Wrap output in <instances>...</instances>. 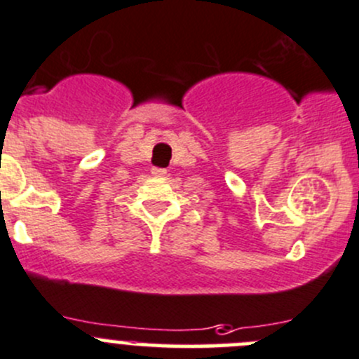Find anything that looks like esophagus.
<instances>
[{
  "label": "esophagus",
  "mask_w": 359,
  "mask_h": 359,
  "mask_svg": "<svg viewBox=\"0 0 359 359\" xmlns=\"http://www.w3.org/2000/svg\"><path fill=\"white\" fill-rule=\"evenodd\" d=\"M152 175L163 177V175H166V170L165 168H152Z\"/></svg>",
  "instance_id": "1"
}]
</instances>
